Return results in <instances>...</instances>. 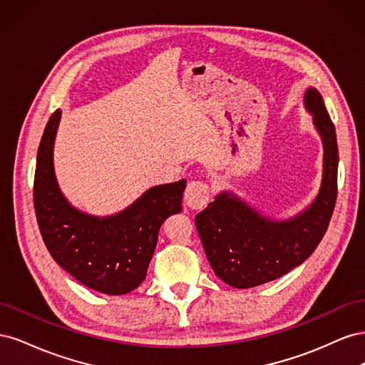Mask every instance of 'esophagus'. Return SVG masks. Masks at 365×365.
<instances>
[{
  "label": "esophagus",
  "instance_id": "obj_1",
  "mask_svg": "<svg viewBox=\"0 0 365 365\" xmlns=\"http://www.w3.org/2000/svg\"><path fill=\"white\" fill-rule=\"evenodd\" d=\"M184 200L192 210L204 208L210 201V187L204 181H190L184 192Z\"/></svg>",
  "mask_w": 365,
  "mask_h": 365
}]
</instances>
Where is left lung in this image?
<instances>
[{"instance_id": "left-lung-1", "label": "left lung", "mask_w": 365, "mask_h": 365, "mask_svg": "<svg viewBox=\"0 0 365 365\" xmlns=\"http://www.w3.org/2000/svg\"><path fill=\"white\" fill-rule=\"evenodd\" d=\"M303 105L323 143V176L314 201L288 219H274L224 190L196 215V230L210 264L233 288H254L302 264L322 242L332 217L338 173L335 126L314 86L304 91Z\"/></svg>"}]
</instances>
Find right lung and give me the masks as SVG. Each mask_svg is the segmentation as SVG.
Listing matches in <instances>:
<instances>
[{"label": "right lung", "instance_id": "right-lung-1", "mask_svg": "<svg viewBox=\"0 0 365 365\" xmlns=\"http://www.w3.org/2000/svg\"><path fill=\"white\" fill-rule=\"evenodd\" d=\"M62 111L56 109L41 138L33 201L51 257L97 292L123 295L146 279L165 219L182 210L185 180L150 187L125 210L94 216L71 205L56 180L53 149Z\"/></svg>", "mask_w": 365, "mask_h": 365}]
</instances>
